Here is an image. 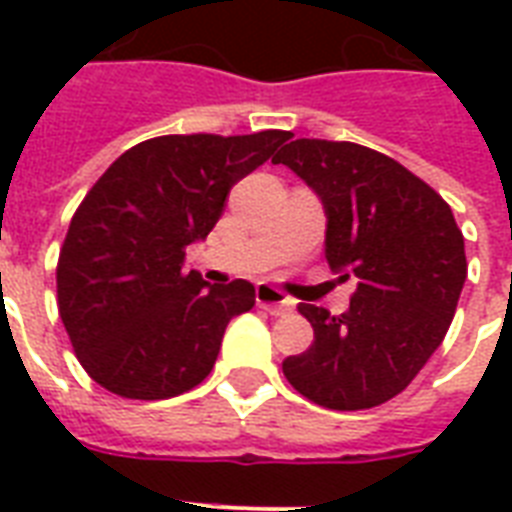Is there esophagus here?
I'll return each instance as SVG.
<instances>
[{
  "mask_svg": "<svg viewBox=\"0 0 512 512\" xmlns=\"http://www.w3.org/2000/svg\"><path fill=\"white\" fill-rule=\"evenodd\" d=\"M255 300L260 308H265V311L273 313V316H281V313H287L289 308H292V300L276 287H271V284H257Z\"/></svg>",
  "mask_w": 512,
  "mask_h": 512,
  "instance_id": "34e87169",
  "label": "esophagus"
}]
</instances>
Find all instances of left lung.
Returning <instances> with one entry per match:
<instances>
[{
	"instance_id": "obj_1",
	"label": "left lung",
	"mask_w": 512,
	"mask_h": 512,
	"mask_svg": "<svg viewBox=\"0 0 512 512\" xmlns=\"http://www.w3.org/2000/svg\"><path fill=\"white\" fill-rule=\"evenodd\" d=\"M324 204V257L356 279L350 308L300 303L311 348L284 358V377L337 412L398 396L444 342L468 276L465 239L449 204L390 156L356 143L292 140L273 156Z\"/></svg>"
}]
</instances>
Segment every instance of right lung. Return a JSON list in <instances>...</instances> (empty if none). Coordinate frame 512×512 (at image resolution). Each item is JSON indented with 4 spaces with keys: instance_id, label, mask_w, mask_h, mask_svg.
Here are the masks:
<instances>
[{
    "instance_id": "add662e5",
    "label": "right lung",
    "mask_w": 512,
    "mask_h": 512,
    "mask_svg": "<svg viewBox=\"0 0 512 512\" xmlns=\"http://www.w3.org/2000/svg\"><path fill=\"white\" fill-rule=\"evenodd\" d=\"M284 140V130L151 138L92 185L60 249L58 308L98 385L156 401L212 372L225 327L252 311L255 287L183 273L185 249L207 239L233 185Z\"/></svg>"
}]
</instances>
